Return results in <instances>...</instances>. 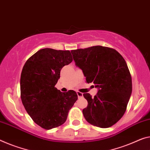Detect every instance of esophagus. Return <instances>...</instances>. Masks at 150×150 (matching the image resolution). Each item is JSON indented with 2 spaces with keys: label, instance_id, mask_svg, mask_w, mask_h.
I'll list each match as a JSON object with an SVG mask.
<instances>
[{
  "label": "esophagus",
  "instance_id": "1",
  "mask_svg": "<svg viewBox=\"0 0 150 150\" xmlns=\"http://www.w3.org/2000/svg\"><path fill=\"white\" fill-rule=\"evenodd\" d=\"M77 95L78 96V98H80L83 96V94L82 93H80V92H77Z\"/></svg>",
  "mask_w": 150,
  "mask_h": 150
}]
</instances>
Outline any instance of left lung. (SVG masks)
<instances>
[{"label":"left lung","instance_id":"8db88e82","mask_svg":"<svg viewBox=\"0 0 150 150\" xmlns=\"http://www.w3.org/2000/svg\"><path fill=\"white\" fill-rule=\"evenodd\" d=\"M76 66L86 82H93L98 93L94 97L83 94L88 106L82 110L89 123L101 128L113 125L125 113L132 92V80L125 59L111 48L97 45L72 50Z\"/></svg>","mask_w":150,"mask_h":150}]
</instances>
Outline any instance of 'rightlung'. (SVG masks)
I'll use <instances>...</instances> for the list:
<instances>
[{
  "label": "right lung",
  "mask_w": 150,
  "mask_h": 150,
  "mask_svg": "<svg viewBox=\"0 0 150 150\" xmlns=\"http://www.w3.org/2000/svg\"><path fill=\"white\" fill-rule=\"evenodd\" d=\"M72 62L70 51L44 48L27 59L20 80L21 98L36 124L49 130L65 123L78 99L75 91L62 93L55 85L64 66Z\"/></svg>",
  "instance_id": "right-lung-1"
}]
</instances>
